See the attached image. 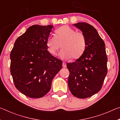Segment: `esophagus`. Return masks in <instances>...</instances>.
Segmentation results:
<instances>
[{"mask_svg":"<svg viewBox=\"0 0 120 120\" xmlns=\"http://www.w3.org/2000/svg\"><path fill=\"white\" fill-rule=\"evenodd\" d=\"M62 67L64 68H66V67H67V64H66L65 62H63V64H62Z\"/></svg>","mask_w":120,"mask_h":120,"instance_id":"34e87169","label":"esophagus"}]
</instances>
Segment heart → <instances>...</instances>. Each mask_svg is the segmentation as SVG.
I'll list each match as a JSON object with an SVG mask.
<instances>
[{"label":"heart","instance_id":"obj_1","mask_svg":"<svg viewBox=\"0 0 120 120\" xmlns=\"http://www.w3.org/2000/svg\"><path fill=\"white\" fill-rule=\"evenodd\" d=\"M55 35H50L46 42L48 51L56 55L61 44L62 49L59 55L64 59H74L80 58L86 48V36L80 32H76L70 26L64 25L55 31Z\"/></svg>","mask_w":120,"mask_h":120}]
</instances>
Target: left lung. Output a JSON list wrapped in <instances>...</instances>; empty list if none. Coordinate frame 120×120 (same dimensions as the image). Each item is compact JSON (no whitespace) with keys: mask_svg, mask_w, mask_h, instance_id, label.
<instances>
[{"mask_svg":"<svg viewBox=\"0 0 120 120\" xmlns=\"http://www.w3.org/2000/svg\"><path fill=\"white\" fill-rule=\"evenodd\" d=\"M86 38V48L76 61L68 63V86L74 96L86 98L101 90L107 73V58L104 41L92 25L85 22L74 24Z\"/></svg>","mask_w":120,"mask_h":120,"instance_id":"obj_1","label":"left lung"}]
</instances>
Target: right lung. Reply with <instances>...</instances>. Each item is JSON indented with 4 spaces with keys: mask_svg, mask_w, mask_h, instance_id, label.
Instances as JSON below:
<instances>
[{
    "mask_svg": "<svg viewBox=\"0 0 120 120\" xmlns=\"http://www.w3.org/2000/svg\"><path fill=\"white\" fill-rule=\"evenodd\" d=\"M53 26H30L16 39L10 54L14 85L30 98L47 94L53 79L62 68V61L52 56L46 45Z\"/></svg>",
    "mask_w": 120,
    "mask_h": 120,
    "instance_id": "right-lung-1",
    "label": "right lung"
}]
</instances>
